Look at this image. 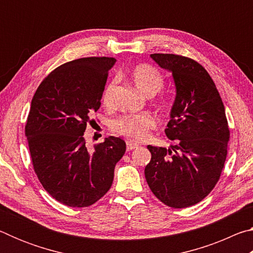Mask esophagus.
<instances>
[{
	"instance_id": "1",
	"label": "esophagus",
	"mask_w": 253,
	"mask_h": 253,
	"mask_svg": "<svg viewBox=\"0 0 253 253\" xmlns=\"http://www.w3.org/2000/svg\"><path fill=\"white\" fill-rule=\"evenodd\" d=\"M126 147H127V151H132V149H135L138 147V144H136L134 142H130V140H128L126 143Z\"/></svg>"
}]
</instances>
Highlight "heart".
<instances>
[{
  "mask_svg": "<svg viewBox=\"0 0 253 253\" xmlns=\"http://www.w3.org/2000/svg\"><path fill=\"white\" fill-rule=\"evenodd\" d=\"M128 77L138 90L146 96H153L163 88L164 80L155 68L148 65H137L128 72ZM116 89V81H110L106 85L102 101L107 107L114 104V93ZM163 106L168 102L163 101ZM155 126V121L149 114H138L123 116L115 122L114 130L135 142H142L148 136L149 130Z\"/></svg>",
  "mask_w": 253,
  "mask_h": 253,
  "instance_id": "b5f03b06",
  "label": "heart"
}]
</instances>
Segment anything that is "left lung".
<instances>
[{
	"label": "left lung",
	"mask_w": 253,
	"mask_h": 253,
	"mask_svg": "<svg viewBox=\"0 0 253 253\" xmlns=\"http://www.w3.org/2000/svg\"><path fill=\"white\" fill-rule=\"evenodd\" d=\"M151 58L172 74L175 99L165 134L175 145H148L151 162L145 177L154 195L170 208L199 203L213 190L223 169L230 130L223 102L208 71L176 54Z\"/></svg>",
	"instance_id": "1"
}]
</instances>
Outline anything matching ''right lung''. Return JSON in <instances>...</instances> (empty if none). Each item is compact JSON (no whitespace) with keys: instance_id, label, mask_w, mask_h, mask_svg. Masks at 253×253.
<instances>
[{"instance_id":"right-lung-1","label":"right lung","mask_w":253,"mask_h":253,"mask_svg":"<svg viewBox=\"0 0 253 253\" xmlns=\"http://www.w3.org/2000/svg\"><path fill=\"white\" fill-rule=\"evenodd\" d=\"M115 62L107 57L67 62L42 81L32 98L25 135L34 172L44 190L68 207L85 208L102 198L126 151V143L114 136L89 151L84 137Z\"/></svg>"}]
</instances>
